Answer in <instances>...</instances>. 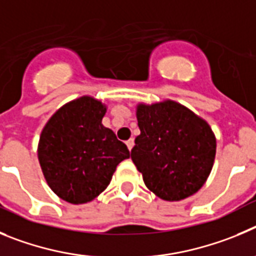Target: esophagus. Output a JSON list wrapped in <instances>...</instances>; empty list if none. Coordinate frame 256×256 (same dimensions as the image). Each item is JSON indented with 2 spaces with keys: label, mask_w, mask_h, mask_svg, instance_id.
Here are the masks:
<instances>
[{
  "label": "esophagus",
  "mask_w": 256,
  "mask_h": 256,
  "mask_svg": "<svg viewBox=\"0 0 256 256\" xmlns=\"http://www.w3.org/2000/svg\"><path fill=\"white\" fill-rule=\"evenodd\" d=\"M126 145H128V150H131V149H132V146H134V139H128V142H126Z\"/></svg>",
  "instance_id": "34e87169"
}]
</instances>
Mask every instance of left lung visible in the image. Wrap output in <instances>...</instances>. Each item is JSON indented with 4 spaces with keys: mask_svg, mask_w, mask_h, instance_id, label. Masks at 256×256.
Listing matches in <instances>:
<instances>
[{
    "mask_svg": "<svg viewBox=\"0 0 256 256\" xmlns=\"http://www.w3.org/2000/svg\"><path fill=\"white\" fill-rule=\"evenodd\" d=\"M140 135L131 160L158 198L178 202L194 195L213 168L217 142L206 120L167 100L136 106Z\"/></svg>",
    "mask_w": 256,
    "mask_h": 256,
    "instance_id": "8db88e82",
    "label": "left lung"
}]
</instances>
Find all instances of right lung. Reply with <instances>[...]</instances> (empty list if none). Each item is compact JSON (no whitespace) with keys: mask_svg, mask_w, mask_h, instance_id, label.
I'll use <instances>...</instances> for the list:
<instances>
[{"mask_svg":"<svg viewBox=\"0 0 256 256\" xmlns=\"http://www.w3.org/2000/svg\"><path fill=\"white\" fill-rule=\"evenodd\" d=\"M107 107L82 96L58 108L43 128L38 160L50 190L71 204L92 202L107 188L128 146L102 124Z\"/></svg>","mask_w":256,"mask_h":256,"instance_id":"1","label":"right lung"}]
</instances>
